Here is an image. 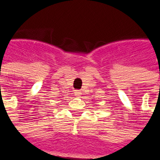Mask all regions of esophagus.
Segmentation results:
<instances>
[{"mask_svg":"<svg viewBox=\"0 0 160 160\" xmlns=\"http://www.w3.org/2000/svg\"><path fill=\"white\" fill-rule=\"evenodd\" d=\"M74 95L76 96H80V95H81V91H80V90H76L74 92Z\"/></svg>","mask_w":160,"mask_h":160,"instance_id":"1","label":"esophagus"}]
</instances>
